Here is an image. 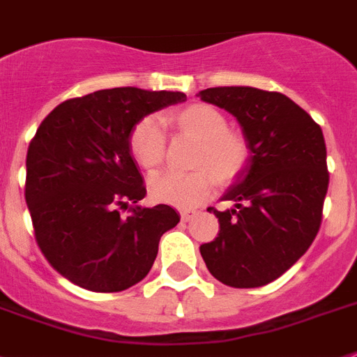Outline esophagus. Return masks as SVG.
Returning <instances> with one entry per match:
<instances>
[{
  "label": "esophagus",
  "instance_id": "obj_1",
  "mask_svg": "<svg viewBox=\"0 0 357 357\" xmlns=\"http://www.w3.org/2000/svg\"><path fill=\"white\" fill-rule=\"evenodd\" d=\"M195 213H197L195 210H181V219L184 220V222H188V220L195 217Z\"/></svg>",
  "mask_w": 357,
  "mask_h": 357
}]
</instances>
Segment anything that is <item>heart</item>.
I'll list each match as a JSON object with an SVG mask.
<instances>
[{
    "instance_id": "b5f03b06",
    "label": "heart",
    "mask_w": 357,
    "mask_h": 357,
    "mask_svg": "<svg viewBox=\"0 0 357 357\" xmlns=\"http://www.w3.org/2000/svg\"><path fill=\"white\" fill-rule=\"evenodd\" d=\"M164 123L178 135L195 140L191 173H162L149 182V195L157 202L176 208H193L213 193L217 181L234 182L250 160L246 135L228 128V120L219 109L208 104H191L162 116H144L129 132V153L144 172L153 173L164 164L167 137Z\"/></svg>"
}]
</instances>
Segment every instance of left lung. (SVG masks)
<instances>
[{"mask_svg":"<svg viewBox=\"0 0 357 357\" xmlns=\"http://www.w3.org/2000/svg\"><path fill=\"white\" fill-rule=\"evenodd\" d=\"M199 96L234 114L250 142L248 166L222 197L234 208H208L220 229L200 255L228 287H264L296 264L319 231L328 190L323 131L281 93L211 87Z\"/></svg>","mask_w":357,"mask_h":357,"instance_id":"8db88e82","label":"left lung"}]
</instances>
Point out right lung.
I'll list each match as a JSON object with an SVG mask.
<instances>
[{
	"label": "right lung",
	"mask_w": 357,
	"mask_h": 357,
	"mask_svg": "<svg viewBox=\"0 0 357 357\" xmlns=\"http://www.w3.org/2000/svg\"><path fill=\"white\" fill-rule=\"evenodd\" d=\"M184 100L178 91L114 87L66 100L40 123L26 151L25 200L41 253L70 282L122 291L149 273L160 237L181 217L167 204H137L146 185L129 132Z\"/></svg>",
	"instance_id": "add662e5"
}]
</instances>
